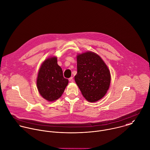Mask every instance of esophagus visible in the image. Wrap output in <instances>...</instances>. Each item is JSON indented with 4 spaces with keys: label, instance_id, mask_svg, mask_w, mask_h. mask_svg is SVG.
<instances>
[{
    "label": "esophagus",
    "instance_id": "obj_1",
    "mask_svg": "<svg viewBox=\"0 0 150 150\" xmlns=\"http://www.w3.org/2000/svg\"><path fill=\"white\" fill-rule=\"evenodd\" d=\"M69 81H70V82H73L74 81V80H73V78L72 77H71L70 78H69Z\"/></svg>",
    "mask_w": 150,
    "mask_h": 150
}]
</instances>
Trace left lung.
<instances>
[{"label": "left lung", "instance_id": "left-lung-1", "mask_svg": "<svg viewBox=\"0 0 150 150\" xmlns=\"http://www.w3.org/2000/svg\"><path fill=\"white\" fill-rule=\"evenodd\" d=\"M75 81L84 97L94 102L105 96L110 83V71L99 55L87 52L77 56Z\"/></svg>", "mask_w": 150, "mask_h": 150}]
</instances>
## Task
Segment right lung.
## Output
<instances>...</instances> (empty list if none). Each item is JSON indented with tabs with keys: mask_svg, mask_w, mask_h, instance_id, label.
Segmentation results:
<instances>
[{
	"mask_svg": "<svg viewBox=\"0 0 150 150\" xmlns=\"http://www.w3.org/2000/svg\"><path fill=\"white\" fill-rule=\"evenodd\" d=\"M69 80L63 77L62 68L57 64V57L46 59L39 70L37 86L41 96L48 101L59 99L67 86Z\"/></svg>",
	"mask_w": 150,
	"mask_h": 150,
	"instance_id": "add662e5",
	"label": "right lung"
}]
</instances>
